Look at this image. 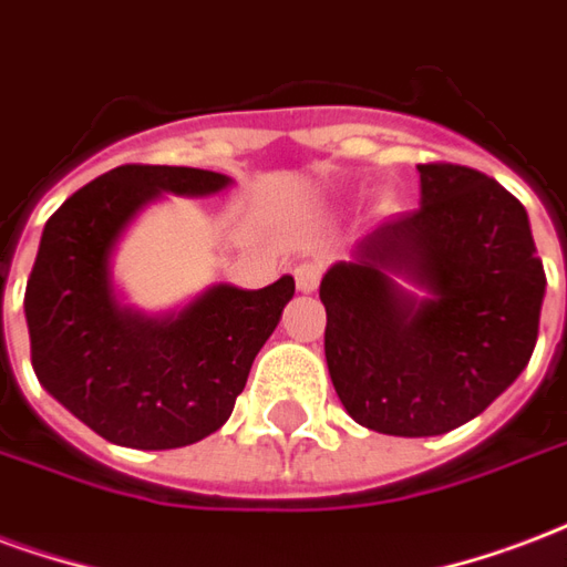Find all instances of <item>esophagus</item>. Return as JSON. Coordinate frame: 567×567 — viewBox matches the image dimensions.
<instances>
[{"instance_id":"obj_1","label":"esophagus","mask_w":567,"mask_h":567,"mask_svg":"<svg viewBox=\"0 0 567 567\" xmlns=\"http://www.w3.org/2000/svg\"><path fill=\"white\" fill-rule=\"evenodd\" d=\"M321 272H324V267H321V261H300L295 267V282L297 288L303 291V295H309V291H316L318 282H321Z\"/></svg>"}]
</instances>
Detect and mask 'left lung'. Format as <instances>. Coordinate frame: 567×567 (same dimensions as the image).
I'll return each mask as SVG.
<instances>
[{"label": "left lung", "mask_w": 567, "mask_h": 567, "mask_svg": "<svg viewBox=\"0 0 567 567\" xmlns=\"http://www.w3.org/2000/svg\"><path fill=\"white\" fill-rule=\"evenodd\" d=\"M421 207L367 234L321 279L324 354L346 412L384 435H442L484 412L529 363L544 264L529 216L475 167L430 162ZM431 291L417 301L389 279Z\"/></svg>", "instance_id": "left-lung-1"}]
</instances>
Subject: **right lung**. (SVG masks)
Instances as JSON below:
<instances>
[{"label":"right lung","mask_w":567,"mask_h":567,"mask_svg":"<svg viewBox=\"0 0 567 567\" xmlns=\"http://www.w3.org/2000/svg\"><path fill=\"white\" fill-rule=\"evenodd\" d=\"M228 177L171 165H120L78 188L44 225L29 272V351L38 381L92 433L167 451L216 433L246 388L295 279L261 291L216 285L179 316L144 318L113 300L107 258L137 209L209 195Z\"/></svg>","instance_id":"1"}]
</instances>
